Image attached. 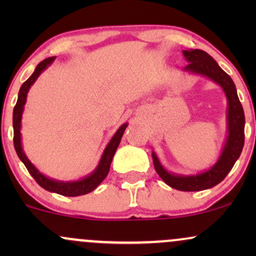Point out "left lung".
Segmentation results:
<instances>
[{"label": "left lung", "mask_w": 256, "mask_h": 256, "mask_svg": "<svg viewBox=\"0 0 256 256\" xmlns=\"http://www.w3.org/2000/svg\"><path fill=\"white\" fill-rule=\"evenodd\" d=\"M183 54L185 58L189 61V64L185 66L184 70L198 73V74H204L222 85V88L224 89L228 101V137L218 162L210 171L202 173V174L190 176V177L171 174L160 165L154 152H152V162H154L155 171L158 172L160 178L173 189L180 190V192H200V190L216 186L231 171L234 162L242 152L243 146H244L246 119L243 107L240 104L238 96H237L234 83L232 82L230 76L220 68L219 64L214 61V58L206 52L200 50V49L184 50Z\"/></svg>", "instance_id": "8db88e82"}]
</instances>
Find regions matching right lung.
I'll use <instances>...</instances> for the list:
<instances>
[{
  "instance_id": "1",
  "label": "right lung",
  "mask_w": 256,
  "mask_h": 256,
  "mask_svg": "<svg viewBox=\"0 0 256 256\" xmlns=\"http://www.w3.org/2000/svg\"><path fill=\"white\" fill-rule=\"evenodd\" d=\"M54 60H55V56H52V58H46V60H43L42 62L38 64L36 70H34V72L32 73L31 77L22 85V88H20L16 104L13 110L14 148H16L18 156H19L20 160L24 162V165L26 168H28V171L30 172V174L34 177V180H36L38 185H40L43 189L48 190V192H52L60 194V195H64V196L85 195V194L92 192L94 189H96V188L100 185V183L107 177L108 172H110L112 160H113L114 152H116V148H118L120 140H122V134H124L126 126L128 125L124 124L122 126H120L119 130L116 132V134H114L113 138H112L110 142L108 143L107 148L104 149V155H102V158L101 161H100L98 168L94 171L92 174H90L89 177L84 178L83 180L74 182V183H62V182L52 180V179L44 177L42 173L38 172L36 167L28 161V158L25 156L24 152H22V138H20V122H22V110H24V104L26 102V95H28V89H30L31 85L34 83V80L38 78V76L40 74V72H42L43 70H46V66L50 64Z\"/></svg>"
}]
</instances>
